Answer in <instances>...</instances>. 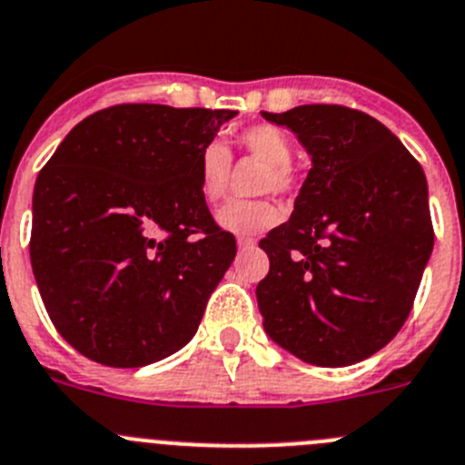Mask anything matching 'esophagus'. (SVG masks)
<instances>
[{"label": "esophagus", "mask_w": 465, "mask_h": 465, "mask_svg": "<svg viewBox=\"0 0 465 465\" xmlns=\"http://www.w3.org/2000/svg\"><path fill=\"white\" fill-rule=\"evenodd\" d=\"M237 246H240V251H249L255 246V240L253 237H240V240H237Z\"/></svg>", "instance_id": "esophagus-1"}]
</instances>
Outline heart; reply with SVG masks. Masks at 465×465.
Segmentation results:
<instances>
[{
	"label": "heart",
	"instance_id": "heart-1",
	"mask_svg": "<svg viewBox=\"0 0 465 465\" xmlns=\"http://www.w3.org/2000/svg\"><path fill=\"white\" fill-rule=\"evenodd\" d=\"M240 147L262 161L261 191L283 193L292 186V143L283 129L272 124L249 126L240 134ZM232 154L221 140L204 143L198 152V186L204 200L216 203L228 189ZM281 221V212L270 200H230L216 212V223L232 235H255Z\"/></svg>",
	"mask_w": 465,
	"mask_h": 465
}]
</instances>
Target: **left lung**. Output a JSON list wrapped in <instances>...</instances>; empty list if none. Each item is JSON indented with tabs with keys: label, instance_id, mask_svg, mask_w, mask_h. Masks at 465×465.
I'll use <instances>...</instances> for the list:
<instances>
[{
	"label": "left lung",
	"instance_id": "1",
	"mask_svg": "<svg viewBox=\"0 0 465 465\" xmlns=\"http://www.w3.org/2000/svg\"><path fill=\"white\" fill-rule=\"evenodd\" d=\"M311 156L291 219L261 240L262 325L316 366H348L406 322L433 251L424 170L378 119L346 105L262 113Z\"/></svg>",
	"mask_w": 465,
	"mask_h": 465
}]
</instances>
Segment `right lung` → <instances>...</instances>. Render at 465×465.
<instances>
[{
  "label": "right lung",
  "instance_id": "obj_1",
  "mask_svg": "<svg viewBox=\"0 0 465 465\" xmlns=\"http://www.w3.org/2000/svg\"><path fill=\"white\" fill-rule=\"evenodd\" d=\"M235 114L113 105L74 126L38 173L34 279L80 355L135 369L193 339L237 253L200 193L198 152Z\"/></svg>",
  "mask_w": 465,
  "mask_h": 465
}]
</instances>
